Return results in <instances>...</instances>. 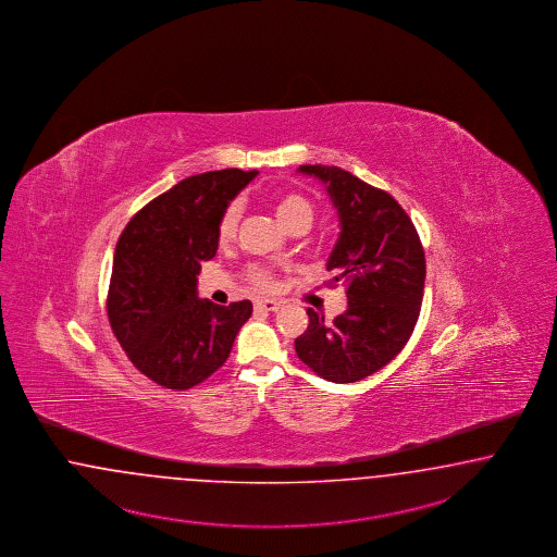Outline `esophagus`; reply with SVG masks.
Returning a JSON list of instances; mask_svg holds the SVG:
<instances>
[{
    "mask_svg": "<svg viewBox=\"0 0 557 557\" xmlns=\"http://www.w3.org/2000/svg\"><path fill=\"white\" fill-rule=\"evenodd\" d=\"M255 308H257V310L275 312L277 308H282V302H277V300H257V302H255Z\"/></svg>",
    "mask_w": 557,
    "mask_h": 557,
    "instance_id": "34e87169",
    "label": "esophagus"
}]
</instances>
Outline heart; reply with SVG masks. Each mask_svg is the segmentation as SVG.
<instances>
[{
    "instance_id": "1",
    "label": "heart",
    "mask_w": 557,
    "mask_h": 557,
    "mask_svg": "<svg viewBox=\"0 0 557 557\" xmlns=\"http://www.w3.org/2000/svg\"><path fill=\"white\" fill-rule=\"evenodd\" d=\"M240 213L243 208L238 201H231L220 220H218V240L220 243H231L236 236L238 231V222H240ZM275 213L280 218V222L292 231L294 226L298 224H310L312 222V206L308 201L307 197L298 195V193H286L282 195L277 201H275ZM247 280L250 284L261 292H271L275 288V277L271 273V269L263 268V265H250L247 269Z\"/></svg>"
}]
</instances>
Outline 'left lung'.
Returning <instances> with one entry per match:
<instances>
[{"instance_id": "left-lung-1", "label": "left lung", "mask_w": 557, "mask_h": 557, "mask_svg": "<svg viewBox=\"0 0 557 557\" xmlns=\"http://www.w3.org/2000/svg\"><path fill=\"white\" fill-rule=\"evenodd\" d=\"M326 185L342 234L326 263L344 282L347 307L331 323L308 308L307 331L294 342L305 364L331 383H356L379 372L409 342L422 310L425 255L407 211L339 166L305 164Z\"/></svg>"}]
</instances>
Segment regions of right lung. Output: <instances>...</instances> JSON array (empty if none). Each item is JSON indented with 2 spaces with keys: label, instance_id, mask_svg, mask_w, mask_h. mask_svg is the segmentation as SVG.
Wrapping results in <instances>:
<instances>
[{
  "label": "right lung",
  "instance_id": "obj_1",
  "mask_svg": "<svg viewBox=\"0 0 557 557\" xmlns=\"http://www.w3.org/2000/svg\"><path fill=\"white\" fill-rule=\"evenodd\" d=\"M257 173L187 176L135 213L116 240L107 314L132 364L164 388L208 381L231 356L249 300L197 298V273L218 250V220Z\"/></svg>",
  "mask_w": 557,
  "mask_h": 557
}]
</instances>
